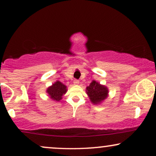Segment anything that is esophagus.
Returning a JSON list of instances; mask_svg holds the SVG:
<instances>
[{
	"label": "esophagus",
	"mask_w": 156,
	"mask_h": 156,
	"mask_svg": "<svg viewBox=\"0 0 156 156\" xmlns=\"http://www.w3.org/2000/svg\"><path fill=\"white\" fill-rule=\"evenodd\" d=\"M73 83H74V85H78L79 83H80V82H79V80H74Z\"/></svg>",
	"instance_id": "34e87169"
}]
</instances>
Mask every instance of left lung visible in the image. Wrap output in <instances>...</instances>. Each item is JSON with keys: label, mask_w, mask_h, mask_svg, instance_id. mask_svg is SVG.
Instances as JSON below:
<instances>
[{"label": "left lung", "mask_w": 156, "mask_h": 156, "mask_svg": "<svg viewBox=\"0 0 156 156\" xmlns=\"http://www.w3.org/2000/svg\"><path fill=\"white\" fill-rule=\"evenodd\" d=\"M87 95L94 104H99L108 97V89L106 87L93 80L86 88Z\"/></svg>", "instance_id": "1"}]
</instances>
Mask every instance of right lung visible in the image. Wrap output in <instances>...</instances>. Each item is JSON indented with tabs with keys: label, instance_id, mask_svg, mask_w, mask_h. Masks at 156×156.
Returning a JSON list of instances; mask_svg holds the SVG:
<instances>
[{
	"label": "right lung",
	"instance_id": "add662e5",
	"mask_svg": "<svg viewBox=\"0 0 156 156\" xmlns=\"http://www.w3.org/2000/svg\"><path fill=\"white\" fill-rule=\"evenodd\" d=\"M67 86L57 81L52 86L49 87L47 89V93L50 96V99L56 101H59L62 99V96L67 92Z\"/></svg>",
	"mask_w": 156,
	"mask_h": 156
}]
</instances>
